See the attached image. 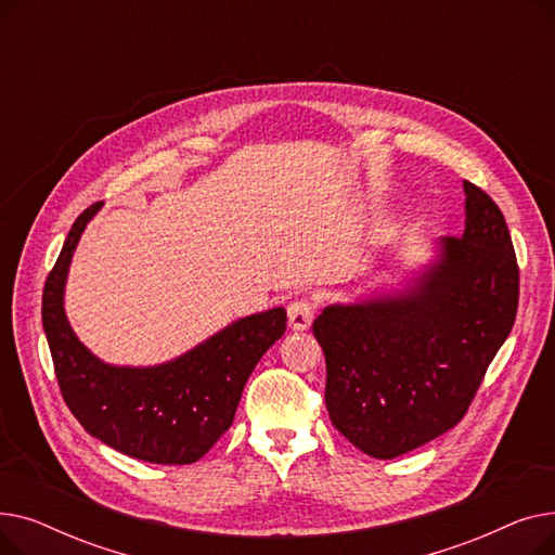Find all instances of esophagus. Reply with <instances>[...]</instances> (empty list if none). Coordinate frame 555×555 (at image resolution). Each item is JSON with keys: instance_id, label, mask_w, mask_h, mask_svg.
<instances>
[{"instance_id": "1", "label": "esophagus", "mask_w": 555, "mask_h": 555, "mask_svg": "<svg viewBox=\"0 0 555 555\" xmlns=\"http://www.w3.org/2000/svg\"><path fill=\"white\" fill-rule=\"evenodd\" d=\"M314 306L308 299H297L287 304V322L295 331H306L312 324Z\"/></svg>"}]
</instances>
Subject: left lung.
I'll return each mask as SVG.
<instances>
[{
  "instance_id": "8db88e82",
  "label": "left lung",
  "mask_w": 555,
  "mask_h": 555,
  "mask_svg": "<svg viewBox=\"0 0 555 555\" xmlns=\"http://www.w3.org/2000/svg\"><path fill=\"white\" fill-rule=\"evenodd\" d=\"M465 229L441 238L400 289L326 306L312 333L326 356L337 431L373 459L412 452L452 429L506 341L519 270L498 204L463 182Z\"/></svg>"
}]
</instances>
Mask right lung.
<instances>
[{"mask_svg":"<svg viewBox=\"0 0 555 555\" xmlns=\"http://www.w3.org/2000/svg\"><path fill=\"white\" fill-rule=\"evenodd\" d=\"M101 207L76 218L44 283L42 326L57 385L78 423L105 446L149 463H195L231 427L247 377L285 333V308L236 319L164 364L99 360L69 326L65 285L76 245Z\"/></svg>","mask_w":555,"mask_h":555,"instance_id":"obj_1","label":"right lung"}]
</instances>
